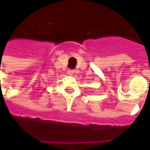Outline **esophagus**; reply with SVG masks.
<instances>
[{
  "instance_id": "esophagus-1",
  "label": "esophagus",
  "mask_w": 150,
  "mask_h": 150,
  "mask_svg": "<svg viewBox=\"0 0 150 150\" xmlns=\"http://www.w3.org/2000/svg\"><path fill=\"white\" fill-rule=\"evenodd\" d=\"M75 70H71V69H70V70H68V74L70 75H73V74L75 73Z\"/></svg>"
}]
</instances>
